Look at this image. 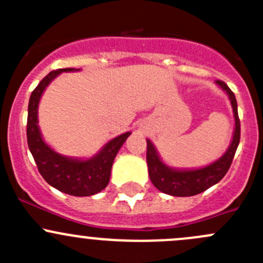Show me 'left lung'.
I'll return each mask as SVG.
<instances>
[{
    "instance_id": "1",
    "label": "left lung",
    "mask_w": 263,
    "mask_h": 263,
    "mask_svg": "<svg viewBox=\"0 0 263 263\" xmlns=\"http://www.w3.org/2000/svg\"><path fill=\"white\" fill-rule=\"evenodd\" d=\"M216 84L229 97L230 104H232L233 108V115H234L235 126L229 147L225 151L224 155L220 156L216 161L206 166H202V168L176 169L166 165L161 160L156 147L147 139L146 160L148 166V177H150V181L153 182V184L160 192L176 196V197H188V196L198 195V193L203 192L208 188H210L211 185L221 181L225 174H227V172L229 171L230 164H232L240 140V123L239 117H238V105L234 92L228 87V85L224 81L220 80H216Z\"/></svg>"
}]
</instances>
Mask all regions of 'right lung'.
I'll return each mask as SVG.
<instances>
[{
	"mask_svg": "<svg viewBox=\"0 0 263 263\" xmlns=\"http://www.w3.org/2000/svg\"><path fill=\"white\" fill-rule=\"evenodd\" d=\"M73 71H80V68H60L52 71L31 92L28 107L26 137L29 150L35 160L39 173L46 182L61 192L84 197L95 195L107 187L117 153L131 132H124L112 139L90 159L61 155L44 141L38 126V107L42 95L46 87L60 73Z\"/></svg>",
	"mask_w": 263,
	"mask_h": 263,
	"instance_id": "add662e5",
	"label": "right lung"
}]
</instances>
